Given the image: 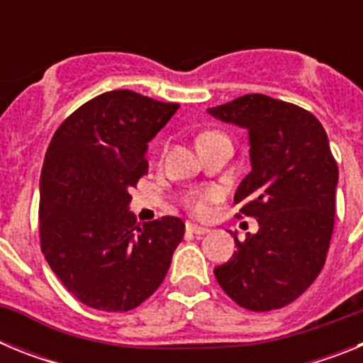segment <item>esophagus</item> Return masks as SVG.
Masks as SVG:
<instances>
[{"instance_id": "esophagus-1", "label": "esophagus", "mask_w": 363, "mask_h": 363, "mask_svg": "<svg viewBox=\"0 0 363 363\" xmlns=\"http://www.w3.org/2000/svg\"><path fill=\"white\" fill-rule=\"evenodd\" d=\"M187 233L201 236V234L209 233V229H205V227H200V225H194V223H187Z\"/></svg>"}]
</instances>
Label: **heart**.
Segmentation results:
<instances>
[{"label":"heart","mask_w":363,"mask_h":363,"mask_svg":"<svg viewBox=\"0 0 363 363\" xmlns=\"http://www.w3.org/2000/svg\"><path fill=\"white\" fill-rule=\"evenodd\" d=\"M220 196V192L216 189H207V191H194L191 192L187 198H185V203H187L189 209L194 214L201 216V214H207L209 211V203L214 201Z\"/></svg>","instance_id":"heart-1"}]
</instances>
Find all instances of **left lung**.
<instances>
[{
    "label": "left lung",
    "instance_id": "left-lung-1",
    "mask_svg": "<svg viewBox=\"0 0 363 363\" xmlns=\"http://www.w3.org/2000/svg\"><path fill=\"white\" fill-rule=\"evenodd\" d=\"M209 114L249 133L251 172L234 203L259 225L245 242L234 234L236 252L214 277L243 309L289 306L318 278L335 227L338 167L325 130L306 108L265 94L242 96Z\"/></svg>",
    "mask_w": 363,
    "mask_h": 363
}]
</instances>
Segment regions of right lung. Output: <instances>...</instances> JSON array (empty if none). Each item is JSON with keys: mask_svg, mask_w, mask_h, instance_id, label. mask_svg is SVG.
Returning <instances> with one entry per match:
<instances>
[{"mask_svg": "<svg viewBox=\"0 0 363 363\" xmlns=\"http://www.w3.org/2000/svg\"><path fill=\"white\" fill-rule=\"evenodd\" d=\"M133 91L96 96L54 134L40 178L41 251L82 303L108 313L138 307L162 285L185 223L138 225L129 191L147 172L149 142L174 116Z\"/></svg>", "mask_w": 363, "mask_h": 363, "instance_id": "right-lung-1", "label": "right lung"}]
</instances>
